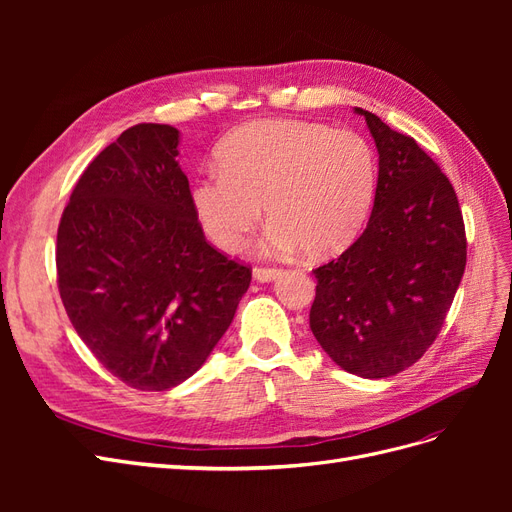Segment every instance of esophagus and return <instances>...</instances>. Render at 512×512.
I'll list each match as a JSON object with an SVG mask.
<instances>
[{
	"label": "esophagus",
	"instance_id": "esophagus-1",
	"mask_svg": "<svg viewBox=\"0 0 512 512\" xmlns=\"http://www.w3.org/2000/svg\"><path fill=\"white\" fill-rule=\"evenodd\" d=\"M280 275H282L280 269H271V267H256L254 269V277L258 282H273Z\"/></svg>",
	"mask_w": 512,
	"mask_h": 512
}]
</instances>
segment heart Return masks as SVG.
<instances>
[{
	"instance_id": "b5f03b06",
	"label": "heart",
	"mask_w": 512,
	"mask_h": 512,
	"mask_svg": "<svg viewBox=\"0 0 512 512\" xmlns=\"http://www.w3.org/2000/svg\"><path fill=\"white\" fill-rule=\"evenodd\" d=\"M220 170L192 185V207L205 235L239 252L262 218L271 220L269 254L322 260L361 235L374 207L378 158L365 136L297 119L252 121L218 147Z\"/></svg>"
}]
</instances>
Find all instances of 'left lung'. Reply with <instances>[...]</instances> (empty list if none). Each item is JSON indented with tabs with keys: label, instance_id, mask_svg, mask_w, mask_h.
I'll return each mask as SVG.
<instances>
[{
	"label": "left lung",
	"instance_id": "8db88e82",
	"mask_svg": "<svg viewBox=\"0 0 512 512\" xmlns=\"http://www.w3.org/2000/svg\"><path fill=\"white\" fill-rule=\"evenodd\" d=\"M378 188L367 228L314 275L309 329L322 350L361 378H389L436 342L466 269V226L451 181L374 113Z\"/></svg>",
	"mask_w": 512,
	"mask_h": 512
}]
</instances>
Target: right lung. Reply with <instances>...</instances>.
I'll return each mask as SVG.
<instances>
[{
  "label": "right lung",
  "mask_w": 512,
  "mask_h": 512,
  "mask_svg": "<svg viewBox=\"0 0 512 512\" xmlns=\"http://www.w3.org/2000/svg\"><path fill=\"white\" fill-rule=\"evenodd\" d=\"M179 130L138 123L94 158L61 215L57 284L72 327L115 378L166 391L235 318L252 269L205 239Z\"/></svg>",
  "instance_id": "1"
}]
</instances>
